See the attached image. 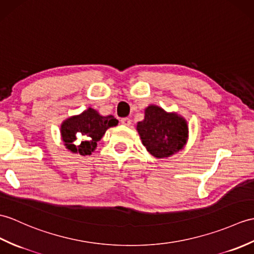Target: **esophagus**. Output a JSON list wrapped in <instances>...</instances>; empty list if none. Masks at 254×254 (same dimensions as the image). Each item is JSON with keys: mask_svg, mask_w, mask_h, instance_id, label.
<instances>
[{"mask_svg": "<svg viewBox=\"0 0 254 254\" xmlns=\"http://www.w3.org/2000/svg\"><path fill=\"white\" fill-rule=\"evenodd\" d=\"M121 123H122L123 126L128 127L129 125H131V119H128V118H122V119H121Z\"/></svg>", "mask_w": 254, "mask_h": 254, "instance_id": "1", "label": "esophagus"}]
</instances>
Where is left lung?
Segmentation results:
<instances>
[{
  "mask_svg": "<svg viewBox=\"0 0 254 254\" xmlns=\"http://www.w3.org/2000/svg\"><path fill=\"white\" fill-rule=\"evenodd\" d=\"M137 131L147 150L157 158H164L183 148L188 127L183 118L151 105L145 110V119L138 122Z\"/></svg>",
  "mask_w": 254,
  "mask_h": 254,
  "instance_id": "8db88e82",
  "label": "left lung"
}]
</instances>
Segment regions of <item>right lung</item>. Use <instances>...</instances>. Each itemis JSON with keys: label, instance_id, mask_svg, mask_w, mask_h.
Segmentation results:
<instances>
[{"label": "right lung", "instance_id": "add662e5", "mask_svg": "<svg viewBox=\"0 0 254 254\" xmlns=\"http://www.w3.org/2000/svg\"><path fill=\"white\" fill-rule=\"evenodd\" d=\"M117 125L118 120L115 117H102L96 110L88 108L63 123L62 137L70 151L82 156L91 155L107 128Z\"/></svg>", "mask_w": 254, "mask_h": 254}]
</instances>
